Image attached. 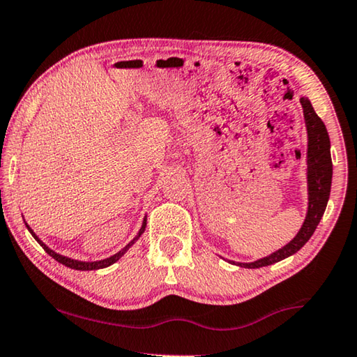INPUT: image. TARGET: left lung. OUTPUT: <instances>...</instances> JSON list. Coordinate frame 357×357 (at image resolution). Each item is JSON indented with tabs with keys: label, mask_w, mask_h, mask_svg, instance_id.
Returning <instances> with one entry per match:
<instances>
[{
	"label": "left lung",
	"mask_w": 357,
	"mask_h": 357,
	"mask_svg": "<svg viewBox=\"0 0 357 357\" xmlns=\"http://www.w3.org/2000/svg\"><path fill=\"white\" fill-rule=\"evenodd\" d=\"M303 107L305 128H307V214H305L301 230L294 238L286 243L284 246L268 254L262 259L254 262H235L229 260L230 264L238 265L245 268H260L267 265L276 264L301 251L311 235L318 227L322 214L326 211L327 202L331 195L332 185V158H331V139L324 122L316 114L311 101L307 97H301Z\"/></svg>",
	"instance_id": "obj_1"
}]
</instances>
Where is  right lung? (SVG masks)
I'll return each instance as SVG.
<instances>
[{"instance_id": "add662e5", "label": "right lung", "mask_w": 357, "mask_h": 357, "mask_svg": "<svg viewBox=\"0 0 357 357\" xmlns=\"http://www.w3.org/2000/svg\"><path fill=\"white\" fill-rule=\"evenodd\" d=\"M24 218V216H22ZM25 220V219H24ZM146 220H148V216H144V219H143V224H141V227H139V230H138V234H137V236H135V238L128 243V245L126 246V248H122L121 251L119 252H116L114 256H111V257H106V259H101V260H93V262H87V260H77V259H71V257H66V256H61V254H59V252H55L54 250H50V248L46 245V243H44L41 238H39V236L35 234V231H33V229L30 227V225L26 224V220H25V225H26V229H28V231H30V234L33 235V238H35L39 245L43 246V250L46 251L50 257H54L56 262H60V264H63V265H66V267H70V268H75V270H81V271H87V270H100V268H106V267H109V265H112V264H116L119 259H121L123 254H126L130 248H132L135 243H137V240L139 238L141 235L144 234V230H146Z\"/></svg>"}]
</instances>
